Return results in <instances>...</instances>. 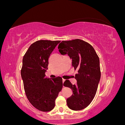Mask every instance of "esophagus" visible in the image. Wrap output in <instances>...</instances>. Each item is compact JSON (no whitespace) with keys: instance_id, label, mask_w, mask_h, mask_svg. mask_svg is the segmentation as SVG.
<instances>
[{"instance_id":"1","label":"esophagus","mask_w":125,"mask_h":125,"mask_svg":"<svg viewBox=\"0 0 125 125\" xmlns=\"http://www.w3.org/2000/svg\"><path fill=\"white\" fill-rule=\"evenodd\" d=\"M65 79H62V83H64V82H65Z\"/></svg>"}]
</instances>
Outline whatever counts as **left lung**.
<instances>
[{
	"mask_svg": "<svg viewBox=\"0 0 125 125\" xmlns=\"http://www.w3.org/2000/svg\"><path fill=\"white\" fill-rule=\"evenodd\" d=\"M58 48L61 54L68 55L72 66L78 70L76 84L68 80L63 83L73 92L67 99V106L72 110H82L91 103L96 93L101 78L99 57L92 45L80 39L62 41Z\"/></svg>",
	"mask_w": 125,
	"mask_h": 125,
	"instance_id": "obj_1",
	"label": "left lung"
}]
</instances>
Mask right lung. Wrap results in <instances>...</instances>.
I'll use <instances>...</instances> for the list:
<instances>
[{
    "label": "right lung",
    "instance_id": "1",
    "mask_svg": "<svg viewBox=\"0 0 125 125\" xmlns=\"http://www.w3.org/2000/svg\"><path fill=\"white\" fill-rule=\"evenodd\" d=\"M60 42L37 41L29 47L22 60L21 74L26 97L34 107L42 112L54 108L55 100L62 88L61 77L48 78L45 74L50 55Z\"/></svg>",
    "mask_w": 125,
    "mask_h": 125
}]
</instances>
